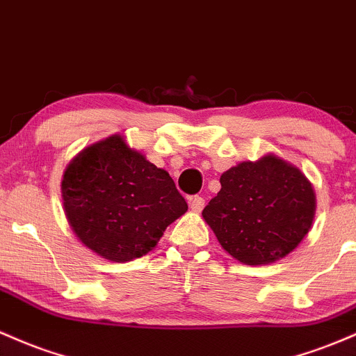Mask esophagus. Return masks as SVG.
Masks as SVG:
<instances>
[{
  "instance_id": "obj_1",
  "label": "esophagus",
  "mask_w": 356,
  "mask_h": 356,
  "mask_svg": "<svg viewBox=\"0 0 356 356\" xmlns=\"http://www.w3.org/2000/svg\"><path fill=\"white\" fill-rule=\"evenodd\" d=\"M203 207H205V200H203V197L195 195V197L190 198V209L193 211H202Z\"/></svg>"
}]
</instances>
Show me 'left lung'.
<instances>
[{
  "label": "left lung",
  "instance_id": "1",
  "mask_svg": "<svg viewBox=\"0 0 356 356\" xmlns=\"http://www.w3.org/2000/svg\"><path fill=\"white\" fill-rule=\"evenodd\" d=\"M222 188L203 218L232 257L269 264L298 247L314 217V191L296 166L267 154L220 177Z\"/></svg>",
  "mask_w": 356,
  "mask_h": 356
}]
</instances>
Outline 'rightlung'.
<instances>
[{
    "label": "right lung",
    "instance_id": "add662e5",
    "mask_svg": "<svg viewBox=\"0 0 356 356\" xmlns=\"http://www.w3.org/2000/svg\"><path fill=\"white\" fill-rule=\"evenodd\" d=\"M62 197L79 241L115 262L146 255L166 227L188 210L170 175L118 134L72 159Z\"/></svg>",
    "mask_w": 356,
    "mask_h": 356
}]
</instances>
